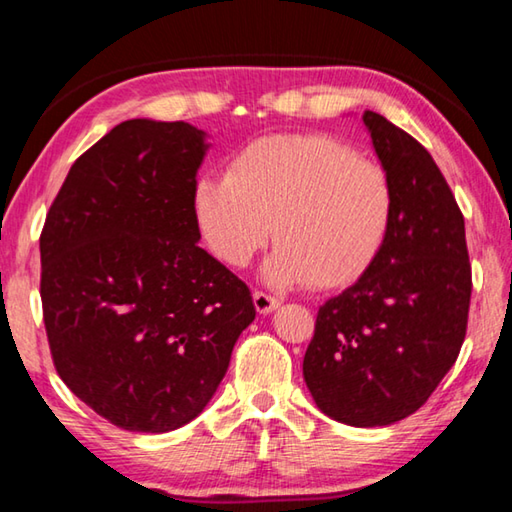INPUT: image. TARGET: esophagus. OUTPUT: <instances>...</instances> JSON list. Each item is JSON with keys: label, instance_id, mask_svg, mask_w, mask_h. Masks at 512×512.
Instances as JSON below:
<instances>
[{"label": "esophagus", "instance_id": "34e87169", "mask_svg": "<svg viewBox=\"0 0 512 512\" xmlns=\"http://www.w3.org/2000/svg\"><path fill=\"white\" fill-rule=\"evenodd\" d=\"M253 302H255V309L259 311V314H271L273 309L280 307V300H277L275 296H268V293H264V291H255Z\"/></svg>", "mask_w": 512, "mask_h": 512}]
</instances>
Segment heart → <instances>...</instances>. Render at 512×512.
<instances>
[{
  "mask_svg": "<svg viewBox=\"0 0 512 512\" xmlns=\"http://www.w3.org/2000/svg\"><path fill=\"white\" fill-rule=\"evenodd\" d=\"M192 210L210 253L244 268L275 239L264 277L275 287L341 289L375 264L391 235L395 187L381 164L325 135H264L228 173L194 183Z\"/></svg>",
  "mask_w": 512,
  "mask_h": 512,
  "instance_id": "heart-1",
  "label": "heart"
}]
</instances>
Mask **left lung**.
<instances>
[{"instance_id": "1", "label": "left lung", "mask_w": 512, "mask_h": 512, "mask_svg": "<svg viewBox=\"0 0 512 512\" xmlns=\"http://www.w3.org/2000/svg\"><path fill=\"white\" fill-rule=\"evenodd\" d=\"M395 187L384 250L352 287L318 309L302 375L320 411L350 427H386L429 400L467 329L472 266L465 219L429 151L363 112Z\"/></svg>"}]
</instances>
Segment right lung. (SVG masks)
<instances>
[{
  "label": "right lung",
  "mask_w": 512,
  "mask_h": 512,
  "mask_svg": "<svg viewBox=\"0 0 512 512\" xmlns=\"http://www.w3.org/2000/svg\"><path fill=\"white\" fill-rule=\"evenodd\" d=\"M205 133L128 119L72 164L40 235V298L56 372L126 431L164 433L212 400L250 289L198 246Z\"/></svg>",
  "instance_id": "right-lung-1"
}]
</instances>
